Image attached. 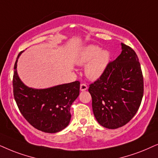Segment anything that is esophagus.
<instances>
[{"instance_id": "esophagus-1", "label": "esophagus", "mask_w": 158, "mask_h": 158, "mask_svg": "<svg viewBox=\"0 0 158 158\" xmlns=\"http://www.w3.org/2000/svg\"><path fill=\"white\" fill-rule=\"evenodd\" d=\"M87 89V86L85 84H81L80 85V90L81 91H85Z\"/></svg>"}]
</instances>
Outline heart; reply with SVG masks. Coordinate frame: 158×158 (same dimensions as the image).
Wrapping results in <instances>:
<instances>
[{"label":"heart","instance_id":"obj_1","mask_svg":"<svg viewBox=\"0 0 158 158\" xmlns=\"http://www.w3.org/2000/svg\"><path fill=\"white\" fill-rule=\"evenodd\" d=\"M110 54L108 50L89 45L83 48L78 52L76 63L79 66L87 64L85 69L86 77L90 80L100 79L106 70L110 61Z\"/></svg>","mask_w":158,"mask_h":158}]
</instances>
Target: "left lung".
Here are the masks:
<instances>
[{"instance_id": "obj_1", "label": "left lung", "mask_w": 158, "mask_h": 158, "mask_svg": "<svg viewBox=\"0 0 158 158\" xmlns=\"http://www.w3.org/2000/svg\"><path fill=\"white\" fill-rule=\"evenodd\" d=\"M121 53L109 63L100 79L89 85L94 115L101 126L115 129L130 121L139 108L144 81L139 58L121 43Z\"/></svg>"}]
</instances>
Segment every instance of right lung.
<instances>
[{"label": "right lung", "instance_id": "obj_1", "mask_svg": "<svg viewBox=\"0 0 158 158\" xmlns=\"http://www.w3.org/2000/svg\"><path fill=\"white\" fill-rule=\"evenodd\" d=\"M14 65V96L21 113L35 129L45 133H56L69 125L71 105L79 94L80 83L63 84L46 89L25 85L17 73L18 59Z\"/></svg>", "mask_w": 158, "mask_h": 158}]
</instances>
